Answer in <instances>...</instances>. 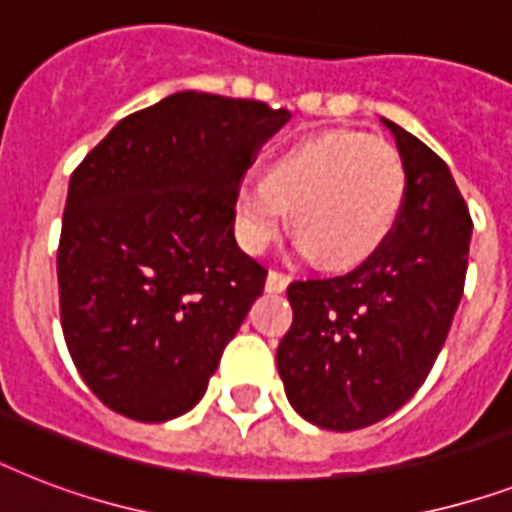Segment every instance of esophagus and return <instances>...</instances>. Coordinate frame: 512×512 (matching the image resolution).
<instances>
[{
  "label": "esophagus",
  "mask_w": 512,
  "mask_h": 512,
  "mask_svg": "<svg viewBox=\"0 0 512 512\" xmlns=\"http://www.w3.org/2000/svg\"><path fill=\"white\" fill-rule=\"evenodd\" d=\"M287 284H289L287 273L276 271V268H273V271L268 273V279H265V289H268V292H284Z\"/></svg>",
  "instance_id": "1"
}]
</instances>
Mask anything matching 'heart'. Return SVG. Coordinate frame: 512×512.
Segmentation results:
<instances>
[{
    "instance_id": "obj_1",
    "label": "heart",
    "mask_w": 512,
    "mask_h": 512,
    "mask_svg": "<svg viewBox=\"0 0 512 512\" xmlns=\"http://www.w3.org/2000/svg\"><path fill=\"white\" fill-rule=\"evenodd\" d=\"M406 167L388 140L329 130L281 151L265 180H244L233 196V231L263 252L281 228L300 231V249L332 268L369 260L388 241L404 209Z\"/></svg>"
}]
</instances>
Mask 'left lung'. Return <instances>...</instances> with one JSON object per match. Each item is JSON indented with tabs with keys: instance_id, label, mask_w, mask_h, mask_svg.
<instances>
[{
	"instance_id": "obj_1",
	"label": "left lung",
	"mask_w": 512,
	"mask_h": 512,
	"mask_svg": "<svg viewBox=\"0 0 512 512\" xmlns=\"http://www.w3.org/2000/svg\"><path fill=\"white\" fill-rule=\"evenodd\" d=\"M382 122L406 167L396 228L353 271L289 284L295 319L276 350L295 412L340 433L385 420L417 393L468 271L473 220L452 172L422 140Z\"/></svg>"
}]
</instances>
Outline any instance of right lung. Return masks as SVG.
Wrapping results in <instances>:
<instances>
[{
  "instance_id": "add662e5",
  "label": "right lung",
  "mask_w": 512,
  "mask_h": 512,
  "mask_svg": "<svg viewBox=\"0 0 512 512\" xmlns=\"http://www.w3.org/2000/svg\"><path fill=\"white\" fill-rule=\"evenodd\" d=\"M260 100L175 92L124 116L68 183L60 327L95 396L138 422L199 404L268 268L233 239V196L289 119Z\"/></svg>"
}]
</instances>
